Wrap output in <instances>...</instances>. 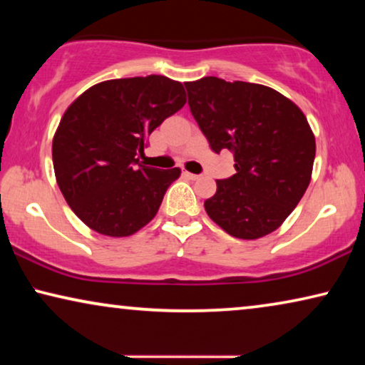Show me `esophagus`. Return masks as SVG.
I'll return each instance as SVG.
<instances>
[{
    "instance_id": "obj_1",
    "label": "esophagus",
    "mask_w": 365,
    "mask_h": 365,
    "mask_svg": "<svg viewBox=\"0 0 365 365\" xmlns=\"http://www.w3.org/2000/svg\"><path fill=\"white\" fill-rule=\"evenodd\" d=\"M182 174H184V176H186V178H189V179H192V181H197V179H199V178H201V176H199V174H192V173H187V171H184Z\"/></svg>"
}]
</instances>
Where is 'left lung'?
<instances>
[{
  "mask_svg": "<svg viewBox=\"0 0 365 365\" xmlns=\"http://www.w3.org/2000/svg\"><path fill=\"white\" fill-rule=\"evenodd\" d=\"M184 86L209 146L229 149L236 163L204 201L207 216L237 239L276 231L311 182L316 139L304 113L262 84L207 76Z\"/></svg>",
  "mask_w": 365,
  "mask_h": 365,
  "instance_id": "1",
  "label": "left lung"
}]
</instances>
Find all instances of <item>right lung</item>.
<instances>
[{
  "instance_id": "1",
  "label": "right lung",
  "mask_w": 365,
  "mask_h": 365,
  "mask_svg": "<svg viewBox=\"0 0 365 365\" xmlns=\"http://www.w3.org/2000/svg\"><path fill=\"white\" fill-rule=\"evenodd\" d=\"M184 104L181 83L151 74L94 84L66 109L53 139V166L64 199L88 227L124 237L156 216L181 171L143 166L136 156Z\"/></svg>"
}]
</instances>
